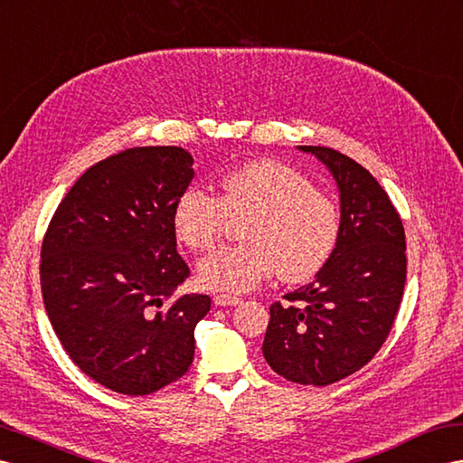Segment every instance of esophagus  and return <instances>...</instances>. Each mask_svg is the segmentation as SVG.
I'll return each instance as SVG.
<instances>
[{
    "mask_svg": "<svg viewBox=\"0 0 463 463\" xmlns=\"http://www.w3.org/2000/svg\"><path fill=\"white\" fill-rule=\"evenodd\" d=\"M213 303L217 307H236L241 305V298H236V295H231V293H217L213 295Z\"/></svg>",
    "mask_w": 463,
    "mask_h": 463,
    "instance_id": "1",
    "label": "esophagus"
}]
</instances>
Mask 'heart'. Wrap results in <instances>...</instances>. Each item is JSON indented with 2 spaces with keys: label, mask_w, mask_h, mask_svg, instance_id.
<instances>
[{
  "label": "heart",
  "mask_w": 463,
  "mask_h": 463,
  "mask_svg": "<svg viewBox=\"0 0 463 463\" xmlns=\"http://www.w3.org/2000/svg\"><path fill=\"white\" fill-rule=\"evenodd\" d=\"M227 215L241 217L236 246H222L199 260L201 286L244 293L274 274L291 283L311 279L333 256L340 221L333 199L278 160H254L224 174L219 197L187 189L175 201L174 231L185 246L207 250L222 234Z\"/></svg>",
  "instance_id": "b5f03b06"
}]
</instances>
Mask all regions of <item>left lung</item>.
Listing matches in <instances>:
<instances>
[{"instance_id":"8db88e82","label":"left lung","mask_w":463,"mask_h":463,"mask_svg":"<svg viewBox=\"0 0 463 463\" xmlns=\"http://www.w3.org/2000/svg\"><path fill=\"white\" fill-rule=\"evenodd\" d=\"M326 165L340 197V234L315 279L269 307L264 358L301 385L358 372L385 342L407 278L405 231L385 189L364 165L326 146H298Z\"/></svg>"}]
</instances>
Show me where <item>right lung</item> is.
<instances>
[{
    "mask_svg": "<svg viewBox=\"0 0 463 463\" xmlns=\"http://www.w3.org/2000/svg\"><path fill=\"white\" fill-rule=\"evenodd\" d=\"M194 175L192 154L180 146L123 150L86 170L44 234L51 325L80 370L115 393H154L194 362L209 295L160 309L189 276L172 215Z\"/></svg>",
    "mask_w": 463,
    "mask_h": 463,
    "instance_id": "right-lung-1",
    "label": "right lung"
}]
</instances>
